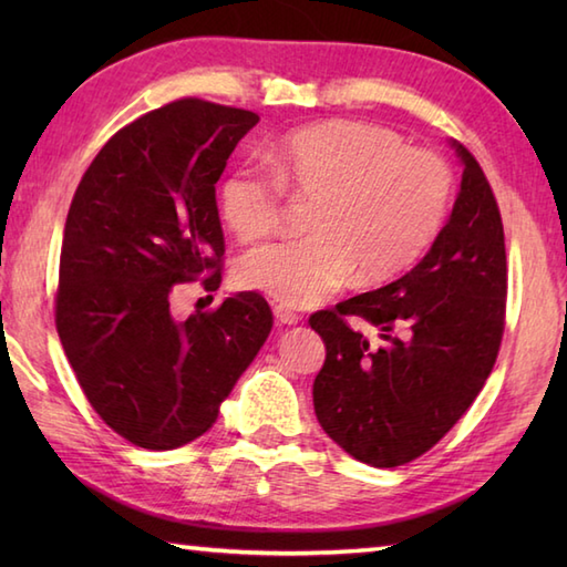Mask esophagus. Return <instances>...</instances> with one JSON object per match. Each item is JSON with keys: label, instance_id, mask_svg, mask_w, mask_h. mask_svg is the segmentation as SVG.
I'll return each instance as SVG.
<instances>
[{"label": "esophagus", "instance_id": "1", "mask_svg": "<svg viewBox=\"0 0 567 567\" xmlns=\"http://www.w3.org/2000/svg\"><path fill=\"white\" fill-rule=\"evenodd\" d=\"M272 315H275L277 323H287V327H292V323L299 321L297 311L290 309L287 305H275V307H272Z\"/></svg>", "mask_w": 567, "mask_h": 567}]
</instances>
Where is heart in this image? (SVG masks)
<instances>
[{
	"mask_svg": "<svg viewBox=\"0 0 567 567\" xmlns=\"http://www.w3.org/2000/svg\"><path fill=\"white\" fill-rule=\"evenodd\" d=\"M265 163L270 173L234 167L219 207L236 238L256 240L280 224L285 192L315 199V234L252 248L236 265L244 290L287 307H317L355 272L363 282H384L414 268L436 244L455 187L441 155L353 118L297 128L270 143Z\"/></svg>",
	"mask_w": 567,
	"mask_h": 567,
	"instance_id": "b5f03b06",
	"label": "heart"
}]
</instances>
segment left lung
I'll use <instances>...</instances> for the list:
<instances>
[{
	"mask_svg": "<svg viewBox=\"0 0 567 567\" xmlns=\"http://www.w3.org/2000/svg\"><path fill=\"white\" fill-rule=\"evenodd\" d=\"M449 221L400 280L317 311L327 346L315 380L321 429L372 467H396L436 445L483 390L495 365L507 307V252L492 187L465 146ZM381 331L372 347L347 317Z\"/></svg>",
	"mask_w": 567,
	"mask_h": 567,
	"instance_id": "obj_1",
	"label": "left lung"
}]
</instances>
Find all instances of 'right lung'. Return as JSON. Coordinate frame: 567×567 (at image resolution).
Listing matches in <instances>:
<instances>
[{
    "mask_svg": "<svg viewBox=\"0 0 567 567\" xmlns=\"http://www.w3.org/2000/svg\"><path fill=\"white\" fill-rule=\"evenodd\" d=\"M258 114L177 100L104 143L72 197L55 329L106 426L148 451L209 431L258 355L272 311L258 292L173 317V287L219 290L224 231L216 183Z\"/></svg>",
    "mask_w": 567,
    "mask_h": 567,
    "instance_id": "obj_1",
    "label": "right lung"
}]
</instances>
